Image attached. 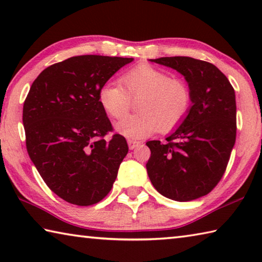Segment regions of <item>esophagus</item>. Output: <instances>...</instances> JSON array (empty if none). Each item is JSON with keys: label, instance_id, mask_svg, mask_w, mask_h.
<instances>
[{"label": "esophagus", "instance_id": "esophagus-1", "mask_svg": "<svg viewBox=\"0 0 262 262\" xmlns=\"http://www.w3.org/2000/svg\"><path fill=\"white\" fill-rule=\"evenodd\" d=\"M140 144H141L140 141H136V140H128V147H129L130 150L135 149L136 147H139Z\"/></svg>", "mask_w": 262, "mask_h": 262}]
</instances>
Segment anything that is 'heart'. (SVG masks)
<instances>
[{"instance_id": "obj_1", "label": "heart", "mask_w": 262, "mask_h": 262, "mask_svg": "<svg viewBox=\"0 0 262 262\" xmlns=\"http://www.w3.org/2000/svg\"><path fill=\"white\" fill-rule=\"evenodd\" d=\"M121 84L107 82L98 99L110 117L121 119L128 113L130 99H136L137 114L115 123V130L129 140H140L173 129L188 114L192 91L184 79L149 64H141L122 75Z\"/></svg>"}]
</instances>
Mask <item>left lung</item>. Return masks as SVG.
Listing matches in <instances>:
<instances>
[{"mask_svg": "<svg viewBox=\"0 0 262 262\" xmlns=\"http://www.w3.org/2000/svg\"><path fill=\"white\" fill-rule=\"evenodd\" d=\"M177 70L192 91V106L165 143L149 141L150 181L174 201H192L211 192L223 177L236 142V96L227 76L212 63L188 56L150 60Z\"/></svg>", "mask_w": 262, "mask_h": 262, "instance_id": "obj_1", "label": "left lung"}]
</instances>
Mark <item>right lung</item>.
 Instances as JSON below:
<instances>
[{
	"instance_id": "1",
	"label": "right lung",
	"mask_w": 262,
	"mask_h": 262,
	"mask_svg": "<svg viewBox=\"0 0 262 262\" xmlns=\"http://www.w3.org/2000/svg\"><path fill=\"white\" fill-rule=\"evenodd\" d=\"M133 57L79 55L42 70L23 106L26 149L57 196L91 206L110 193L128 152L98 99L100 88Z\"/></svg>"
}]
</instances>
